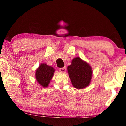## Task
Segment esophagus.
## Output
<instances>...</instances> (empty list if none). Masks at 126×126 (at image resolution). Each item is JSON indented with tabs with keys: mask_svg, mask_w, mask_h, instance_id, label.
<instances>
[{
	"mask_svg": "<svg viewBox=\"0 0 126 126\" xmlns=\"http://www.w3.org/2000/svg\"><path fill=\"white\" fill-rule=\"evenodd\" d=\"M59 70L61 72H63V73H65L66 71V67H64V68H60Z\"/></svg>",
	"mask_w": 126,
	"mask_h": 126,
	"instance_id": "esophagus-1",
	"label": "esophagus"
}]
</instances>
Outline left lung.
<instances>
[{"label": "left lung", "mask_w": 126, "mask_h": 126, "mask_svg": "<svg viewBox=\"0 0 126 126\" xmlns=\"http://www.w3.org/2000/svg\"><path fill=\"white\" fill-rule=\"evenodd\" d=\"M69 76L73 86L77 89H83L90 84L92 76V68L81 58L76 57L68 66Z\"/></svg>", "instance_id": "8db88e82"}]
</instances>
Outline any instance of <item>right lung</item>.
Masks as SVG:
<instances>
[{"instance_id":"right-lung-1","label":"right lung","mask_w":126,"mask_h":126,"mask_svg":"<svg viewBox=\"0 0 126 126\" xmlns=\"http://www.w3.org/2000/svg\"><path fill=\"white\" fill-rule=\"evenodd\" d=\"M54 69L46 63H41L35 72L37 82L42 87H47L54 75Z\"/></svg>"}]
</instances>
